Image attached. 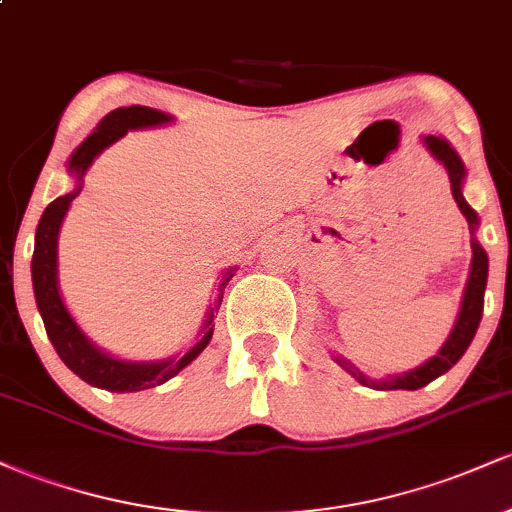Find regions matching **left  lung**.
<instances>
[{"label": "left lung", "mask_w": 512, "mask_h": 512, "mask_svg": "<svg viewBox=\"0 0 512 512\" xmlns=\"http://www.w3.org/2000/svg\"><path fill=\"white\" fill-rule=\"evenodd\" d=\"M428 151L443 163L445 170H448V180H450V192L455 197L457 207L464 214V219L469 223V231L474 233L477 228V211L469 207L462 197V180H464V166L460 161V156L450 149V144L440 137H426L424 139ZM486 276H489V257L477 240H472V269H469V279H467V289H464L462 296V308L460 315H457L455 327H452L448 342L443 344V349L438 351V356H433L431 361H426L424 366L414 368L411 373L404 375H395V378L387 380H370L361 370H356L349 361L344 358H337L339 366H344L351 375L358 380V383L375 387V390H419L428 383L438 378V375L448 373V370L460 361L467 346L472 344L474 334H477V327L481 322V313H484V291H486Z\"/></svg>", "instance_id": "8db88e82"}]
</instances>
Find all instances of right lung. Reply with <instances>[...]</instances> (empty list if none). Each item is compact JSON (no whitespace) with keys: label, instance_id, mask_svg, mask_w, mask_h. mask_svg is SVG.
Wrapping results in <instances>:
<instances>
[{"label":"right lung","instance_id":"add662e5","mask_svg":"<svg viewBox=\"0 0 512 512\" xmlns=\"http://www.w3.org/2000/svg\"><path fill=\"white\" fill-rule=\"evenodd\" d=\"M170 117L166 113H158V110L142 108V105H129V108H117L113 113H108L101 120V125L96 127V132L91 137H86V142L74 151L72 161H69V170L76 175V180L84 178L88 166L93 163L105 146H110L115 139L125 137L127 129L137 127H154L161 122H168ZM81 192V185L76 187L69 195L57 197L55 202L48 204V209L43 211L38 223V231H35V250H33V291H35V303H38L40 315H43L45 332H48L52 346L60 354V358L67 363L69 370H74L81 380H86L88 385L103 387L110 392H139L156 387L166 380L178 375L187 363H192L202 354L204 346L209 344L211 334H214V313L209 315L207 325H204V337L192 346L182 358H170L163 363H127L117 361V358L103 354L101 349H96L88 339L81 334L72 315L64 308L60 291H57V233H60L62 219L67 214L72 199ZM233 274H226L223 286L228 284ZM221 303V298H219Z\"/></svg>","mask_w":512,"mask_h":512}]
</instances>
